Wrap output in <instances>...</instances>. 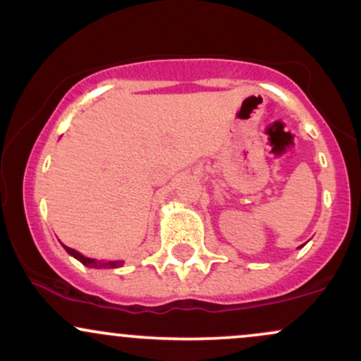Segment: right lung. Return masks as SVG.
I'll return each instance as SVG.
<instances>
[{
  "instance_id": "add662e5",
  "label": "right lung",
  "mask_w": 361,
  "mask_h": 361,
  "mask_svg": "<svg viewBox=\"0 0 361 361\" xmlns=\"http://www.w3.org/2000/svg\"><path fill=\"white\" fill-rule=\"evenodd\" d=\"M64 250L68 251L71 256H74L76 259H80L85 267H90V268H118V267H122V263H123V261H97V259L86 258V256L80 255L76 250H71V247H68V246H64Z\"/></svg>"
}]
</instances>
